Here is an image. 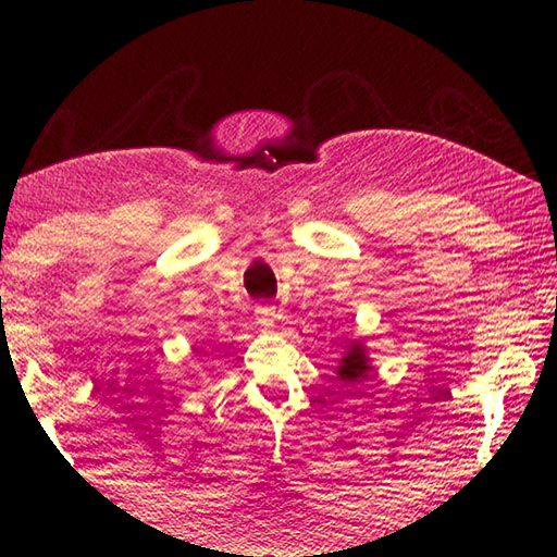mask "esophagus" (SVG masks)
Here are the masks:
<instances>
[{"label": "esophagus", "instance_id": "34e87169", "mask_svg": "<svg viewBox=\"0 0 557 557\" xmlns=\"http://www.w3.org/2000/svg\"><path fill=\"white\" fill-rule=\"evenodd\" d=\"M256 321H258L260 325H263V327L275 325V321H277L275 306H272V304H260V306H256Z\"/></svg>", "mask_w": 557, "mask_h": 557}]
</instances>
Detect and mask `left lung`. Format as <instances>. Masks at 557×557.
Masks as SVG:
<instances>
[{
	"instance_id": "1",
	"label": "left lung",
	"mask_w": 557,
	"mask_h": 557,
	"mask_svg": "<svg viewBox=\"0 0 557 557\" xmlns=\"http://www.w3.org/2000/svg\"><path fill=\"white\" fill-rule=\"evenodd\" d=\"M369 359H366V351L361 345H354L347 354L342 363L337 366V377L339 381H349V383H361L369 377Z\"/></svg>"
}]
</instances>
